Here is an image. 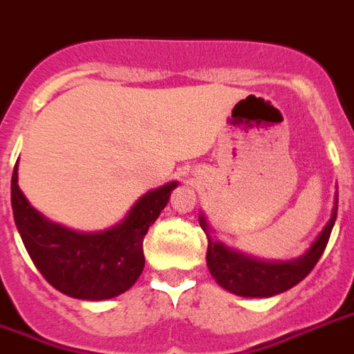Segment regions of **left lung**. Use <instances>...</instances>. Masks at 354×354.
Segmentation results:
<instances>
[{
  "instance_id": "1",
  "label": "left lung",
  "mask_w": 354,
  "mask_h": 354,
  "mask_svg": "<svg viewBox=\"0 0 354 354\" xmlns=\"http://www.w3.org/2000/svg\"><path fill=\"white\" fill-rule=\"evenodd\" d=\"M336 209H338V194L335 196L331 220L322 229L317 240L311 243L306 254L289 261L258 260L232 251L222 242L212 240L211 227L207 223L205 216L200 214V225L209 240L207 267L212 278L232 295L247 298H269L291 289L313 271V267L320 260L322 252L326 251L336 220Z\"/></svg>"
}]
</instances>
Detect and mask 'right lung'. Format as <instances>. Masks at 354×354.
Returning a JSON list of instances; mask_svg holds the SVG:
<instances>
[{"mask_svg": "<svg viewBox=\"0 0 354 354\" xmlns=\"http://www.w3.org/2000/svg\"><path fill=\"white\" fill-rule=\"evenodd\" d=\"M174 187L178 182L149 191L122 222L100 232L73 231L36 211L18 185V162L10 198L19 236L43 278L67 297L109 300L131 289L142 274L143 238L167 205Z\"/></svg>", "mask_w": 354, "mask_h": 354, "instance_id": "obj_1", "label": "right lung"}]
</instances>
